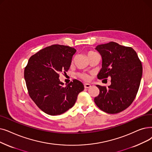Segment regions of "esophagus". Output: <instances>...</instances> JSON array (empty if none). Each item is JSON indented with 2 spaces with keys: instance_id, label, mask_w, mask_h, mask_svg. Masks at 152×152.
Returning <instances> with one entry per match:
<instances>
[{
  "instance_id": "34e87169",
  "label": "esophagus",
  "mask_w": 152,
  "mask_h": 152,
  "mask_svg": "<svg viewBox=\"0 0 152 152\" xmlns=\"http://www.w3.org/2000/svg\"><path fill=\"white\" fill-rule=\"evenodd\" d=\"M84 86L85 88H89L91 87V85L90 84H84Z\"/></svg>"
}]
</instances>
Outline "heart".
Segmentation results:
<instances>
[{"instance_id":"obj_1","label":"heart","mask_w":152,"mask_h":152,"mask_svg":"<svg viewBox=\"0 0 152 152\" xmlns=\"http://www.w3.org/2000/svg\"><path fill=\"white\" fill-rule=\"evenodd\" d=\"M92 53H94V51H89L88 53V55ZM77 76L80 77V78H81L82 80H83L86 81H89V79H90V76L88 74H86V73H80V74L77 75Z\"/></svg>"}]
</instances>
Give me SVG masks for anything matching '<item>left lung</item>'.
I'll list each match as a JSON object with an SVG mask.
<instances>
[{
    "label": "left lung",
    "mask_w": 152,
    "mask_h": 152,
    "mask_svg": "<svg viewBox=\"0 0 152 152\" xmlns=\"http://www.w3.org/2000/svg\"><path fill=\"white\" fill-rule=\"evenodd\" d=\"M96 49L102 58V68L97 75L99 80L110 77V85H96L99 94L94 102L102 111L117 114L126 109L133 102L140 86L142 65L135 51L115 42L99 45Z\"/></svg>",
    "instance_id": "1"
}]
</instances>
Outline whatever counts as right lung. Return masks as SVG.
<instances>
[{
    "label": "right lung",
    "mask_w": 152,
    "mask_h": 152,
    "mask_svg": "<svg viewBox=\"0 0 152 152\" xmlns=\"http://www.w3.org/2000/svg\"><path fill=\"white\" fill-rule=\"evenodd\" d=\"M76 50L68 46L53 45L32 55L24 70L30 97L45 113L63 114L75 104L84 85L74 80L63 87L60 73L68 71Z\"/></svg>",
    "instance_id": "add662e5"
}]
</instances>
